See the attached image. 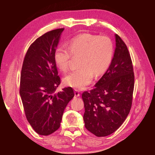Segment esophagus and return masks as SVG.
<instances>
[{
    "instance_id": "esophagus-1",
    "label": "esophagus",
    "mask_w": 155,
    "mask_h": 155,
    "mask_svg": "<svg viewBox=\"0 0 155 155\" xmlns=\"http://www.w3.org/2000/svg\"><path fill=\"white\" fill-rule=\"evenodd\" d=\"M74 97H80V93H79V91H78L77 89L74 90Z\"/></svg>"
}]
</instances>
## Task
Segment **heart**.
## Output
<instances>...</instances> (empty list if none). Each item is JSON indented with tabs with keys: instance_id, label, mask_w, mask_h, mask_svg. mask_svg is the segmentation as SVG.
<instances>
[{
	"instance_id": "1",
	"label": "heart",
	"mask_w": 155,
	"mask_h": 155,
	"mask_svg": "<svg viewBox=\"0 0 155 155\" xmlns=\"http://www.w3.org/2000/svg\"><path fill=\"white\" fill-rule=\"evenodd\" d=\"M113 43L107 36L90 33L81 34L69 42L68 48L59 46L55 50L54 61L62 72L69 68L71 54L81 56L79 68L65 76L63 83L67 86L84 89L95 77L104 74L109 68L113 57Z\"/></svg>"
}]
</instances>
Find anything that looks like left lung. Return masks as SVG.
<instances>
[{
	"label": "left lung",
	"mask_w": 155,
	"mask_h": 155,
	"mask_svg": "<svg viewBox=\"0 0 155 155\" xmlns=\"http://www.w3.org/2000/svg\"><path fill=\"white\" fill-rule=\"evenodd\" d=\"M109 68L90 92L82 94L83 120L87 129L97 137L113 133L126 119L132 105L134 84L129 52L119 36Z\"/></svg>",
	"instance_id": "left-lung-1"
}]
</instances>
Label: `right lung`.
I'll list each match as a JSON object with an SVG mask.
<instances>
[{
	"mask_svg": "<svg viewBox=\"0 0 155 155\" xmlns=\"http://www.w3.org/2000/svg\"><path fill=\"white\" fill-rule=\"evenodd\" d=\"M63 31L56 29L38 38L23 61L20 95L27 120L41 135L58 129L65 108L74 96L71 87L54 94L61 83L54 54Z\"/></svg>",
	"mask_w": 155,
	"mask_h": 155,
	"instance_id": "right-lung-1",
	"label": "right lung"
}]
</instances>
